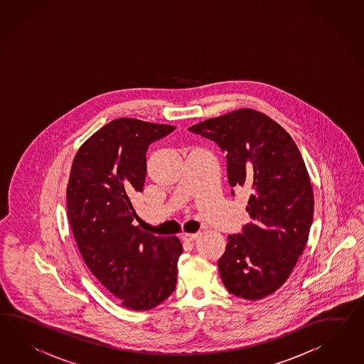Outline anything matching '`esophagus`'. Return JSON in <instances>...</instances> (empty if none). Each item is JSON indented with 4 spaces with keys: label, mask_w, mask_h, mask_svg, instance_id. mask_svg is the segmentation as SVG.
<instances>
[{
    "label": "esophagus",
    "mask_w": 364,
    "mask_h": 364,
    "mask_svg": "<svg viewBox=\"0 0 364 364\" xmlns=\"http://www.w3.org/2000/svg\"><path fill=\"white\" fill-rule=\"evenodd\" d=\"M198 235H200V232H193V234H191V232H184V234L181 235V238L184 240H196L198 238Z\"/></svg>",
    "instance_id": "34e87169"
}]
</instances>
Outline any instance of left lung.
Segmentation results:
<instances>
[{
	"label": "left lung",
	"mask_w": 364,
	"mask_h": 364,
	"mask_svg": "<svg viewBox=\"0 0 364 364\" xmlns=\"http://www.w3.org/2000/svg\"><path fill=\"white\" fill-rule=\"evenodd\" d=\"M189 132L226 154L230 186L251 191L246 210L252 221L228 237L218 260L222 283L237 297L264 299L287 282L309 237L314 197L301 154L280 124L254 109L206 119Z\"/></svg>",
	"instance_id": "obj_1"
}]
</instances>
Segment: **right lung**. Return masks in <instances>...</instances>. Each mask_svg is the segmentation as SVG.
Segmentation results:
<instances>
[{
	"label": "right lung",
	"mask_w": 364,
	"mask_h": 364,
	"mask_svg": "<svg viewBox=\"0 0 364 364\" xmlns=\"http://www.w3.org/2000/svg\"><path fill=\"white\" fill-rule=\"evenodd\" d=\"M171 124L119 118L81 146L67 186V212L90 272L122 305L149 311L176 288L183 246L134 226L132 197L142 192L149 146L172 133Z\"/></svg>",
	"instance_id": "add662e5"
}]
</instances>
